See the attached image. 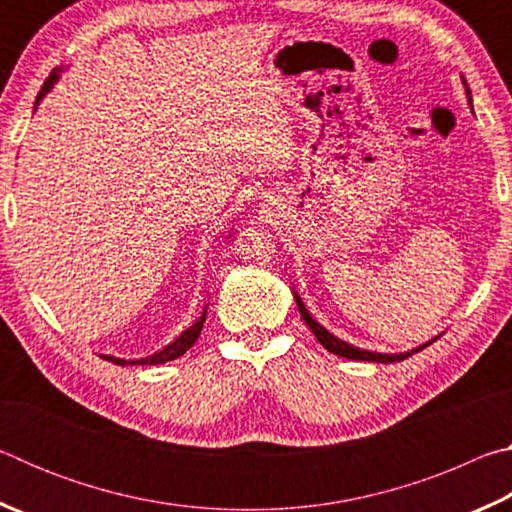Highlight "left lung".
<instances>
[{
	"mask_svg": "<svg viewBox=\"0 0 512 512\" xmlns=\"http://www.w3.org/2000/svg\"><path fill=\"white\" fill-rule=\"evenodd\" d=\"M463 85H465L467 99H470V106H472V94H470V88H467L465 79H463ZM293 298H296V305H298V311H300L302 320H305L307 327L311 329V332H314V336H316V339H318V343L323 345L325 350H329V352H332V354H339V357H345V359H354V361H375V363H395V361H404L406 357H411L413 352H420L422 348H427V345H431L433 341L438 339V336H436V339H431L429 343L420 345V348H413L411 352H400V354H381V352L361 350V348H354V345L345 343V341H341V339H336V336H334L332 332H327V329H325L323 325L316 323V320L311 318V314H309V311H307V307L302 305V298L298 296L296 291H293Z\"/></svg>",
	"mask_w": 512,
	"mask_h": 512,
	"instance_id": "obj_1",
	"label": "left lung"
}]
</instances>
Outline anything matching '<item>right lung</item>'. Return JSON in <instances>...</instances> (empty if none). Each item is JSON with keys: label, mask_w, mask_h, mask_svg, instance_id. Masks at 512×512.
Instances as JSON below:
<instances>
[{"label": "right lung", "mask_w": 512, "mask_h": 512, "mask_svg": "<svg viewBox=\"0 0 512 512\" xmlns=\"http://www.w3.org/2000/svg\"><path fill=\"white\" fill-rule=\"evenodd\" d=\"M63 72H65V67H56L54 72L49 74V79L45 81V85H42V90L38 92L36 106H40V101L45 99V94L58 83L60 74H63ZM205 316H207V307L203 309L201 318H198L192 327H187L185 332H180V334L176 336V339H173L169 345H164V348H162L160 352L151 354V357H144V359H119V357H108V354H103V359L117 363V366H158V363H167V361H173V359L183 357V354L196 343L198 336H201Z\"/></svg>", "instance_id": "1"}]
</instances>
